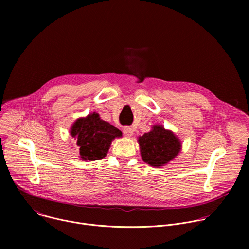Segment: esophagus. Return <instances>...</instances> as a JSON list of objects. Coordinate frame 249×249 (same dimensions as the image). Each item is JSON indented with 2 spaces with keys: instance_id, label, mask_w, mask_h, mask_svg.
<instances>
[{
  "instance_id": "esophagus-1",
  "label": "esophagus",
  "mask_w": 249,
  "mask_h": 249,
  "mask_svg": "<svg viewBox=\"0 0 249 249\" xmlns=\"http://www.w3.org/2000/svg\"><path fill=\"white\" fill-rule=\"evenodd\" d=\"M123 133H124V135H125L126 137H132L134 131H133V129H132L131 127H124Z\"/></svg>"
}]
</instances>
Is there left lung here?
Here are the masks:
<instances>
[{"mask_svg":"<svg viewBox=\"0 0 249 249\" xmlns=\"http://www.w3.org/2000/svg\"><path fill=\"white\" fill-rule=\"evenodd\" d=\"M138 143L142 160L153 167L164 166L178 156L182 149L180 139L160 124L138 137Z\"/></svg>","mask_w":249,"mask_h":249,"instance_id":"left-lung-1","label":"left lung"}]
</instances>
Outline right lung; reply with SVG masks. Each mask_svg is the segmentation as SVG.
Masks as SVG:
<instances>
[{"instance_id":"1","label":"right lung","mask_w":249,"mask_h":249,"mask_svg":"<svg viewBox=\"0 0 249 249\" xmlns=\"http://www.w3.org/2000/svg\"><path fill=\"white\" fill-rule=\"evenodd\" d=\"M70 134L80 147V159L92 161L103 159L108 153L112 141L121 138L122 132L104 121L96 112L78 118L70 129Z\"/></svg>"}]
</instances>
